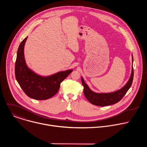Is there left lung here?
Wrapping results in <instances>:
<instances>
[{
	"label": "left lung",
	"instance_id": "obj_1",
	"mask_svg": "<svg viewBox=\"0 0 147 147\" xmlns=\"http://www.w3.org/2000/svg\"><path fill=\"white\" fill-rule=\"evenodd\" d=\"M133 61V58H132ZM134 76V70L132 67V71L130 78L125 84L121 89L111 93L107 94H98L92 91L88 86L85 83L82 77H81L82 84L84 87V94L86 98L93 105L99 107H105L111 105L119 102L127 93L130 87L131 86Z\"/></svg>",
	"mask_w": 147,
	"mask_h": 147
}]
</instances>
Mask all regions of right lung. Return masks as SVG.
<instances>
[{
	"label": "right lung",
	"instance_id": "add662e5",
	"mask_svg": "<svg viewBox=\"0 0 147 147\" xmlns=\"http://www.w3.org/2000/svg\"><path fill=\"white\" fill-rule=\"evenodd\" d=\"M26 37L21 42L15 64L16 78L24 93L36 100H45L53 96L59 91L60 83L72 71H60L49 77L38 76L28 68L26 64L24 48Z\"/></svg>",
	"mask_w": 147,
	"mask_h": 147
}]
</instances>
